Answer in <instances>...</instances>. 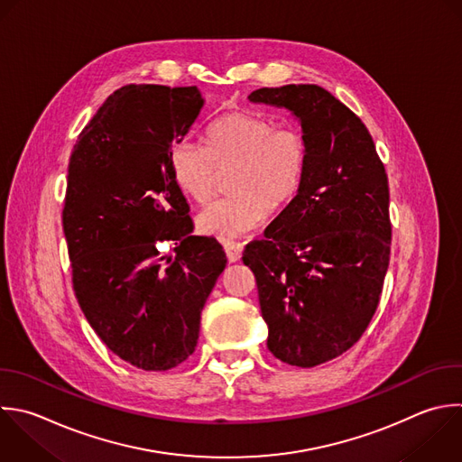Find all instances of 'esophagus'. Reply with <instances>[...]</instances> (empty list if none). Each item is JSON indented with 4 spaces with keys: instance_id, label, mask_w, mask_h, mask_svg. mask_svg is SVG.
I'll list each match as a JSON object with an SVG mask.
<instances>
[{
    "instance_id": "esophagus-1",
    "label": "esophagus",
    "mask_w": 462,
    "mask_h": 462,
    "mask_svg": "<svg viewBox=\"0 0 462 462\" xmlns=\"http://www.w3.org/2000/svg\"><path fill=\"white\" fill-rule=\"evenodd\" d=\"M224 249H226V254H227V260H229V262H238V260L242 258L244 245H242L240 242L224 240Z\"/></svg>"
}]
</instances>
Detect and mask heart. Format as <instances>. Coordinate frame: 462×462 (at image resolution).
<instances>
[{
  "label": "heart",
  "instance_id": "b5f03b06",
  "mask_svg": "<svg viewBox=\"0 0 462 462\" xmlns=\"http://www.w3.org/2000/svg\"><path fill=\"white\" fill-rule=\"evenodd\" d=\"M307 162V139L296 125H276L249 112L220 116L209 125L204 146L180 141L168 159L179 191L199 204L213 197L218 171L233 168V193L197 217L200 231L220 238L253 231L273 209L291 206L301 191Z\"/></svg>",
  "mask_w": 462,
  "mask_h": 462
}]
</instances>
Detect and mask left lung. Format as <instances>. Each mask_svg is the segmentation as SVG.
Listing matches in <instances>:
<instances>
[{"label":"left lung","mask_w":462,"mask_h":462,"mask_svg":"<svg viewBox=\"0 0 462 462\" xmlns=\"http://www.w3.org/2000/svg\"><path fill=\"white\" fill-rule=\"evenodd\" d=\"M291 110L309 162L301 191L251 242L267 348L310 368L346 352L368 327L390 260L388 179L361 119L318 85L260 88L249 96Z\"/></svg>","instance_id":"1"}]
</instances>
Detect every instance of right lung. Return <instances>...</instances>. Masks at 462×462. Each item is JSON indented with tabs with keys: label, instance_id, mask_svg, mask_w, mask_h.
Listing matches in <instances>:
<instances>
[{
	"label": "right lung",
	"instance_id": "1",
	"mask_svg": "<svg viewBox=\"0 0 462 462\" xmlns=\"http://www.w3.org/2000/svg\"><path fill=\"white\" fill-rule=\"evenodd\" d=\"M204 106L197 87L126 85L79 134L63 231L74 292L105 345L143 370H170L197 346L200 312L227 258L193 236L168 166ZM176 244L175 257L158 244Z\"/></svg>",
	"mask_w": 462,
	"mask_h": 462
}]
</instances>
